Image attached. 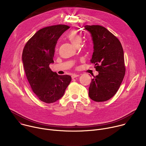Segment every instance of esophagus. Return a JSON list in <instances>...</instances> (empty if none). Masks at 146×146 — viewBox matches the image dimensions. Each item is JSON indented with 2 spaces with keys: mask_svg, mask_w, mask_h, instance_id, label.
<instances>
[{
  "mask_svg": "<svg viewBox=\"0 0 146 146\" xmlns=\"http://www.w3.org/2000/svg\"><path fill=\"white\" fill-rule=\"evenodd\" d=\"M78 76H79L78 74H73L72 75V78H76V77H78Z\"/></svg>",
  "mask_w": 146,
  "mask_h": 146,
  "instance_id": "esophagus-1",
  "label": "esophagus"
}]
</instances>
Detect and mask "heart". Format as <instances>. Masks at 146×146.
Instances as JSON below:
<instances>
[{"label":"heart","mask_w":146,"mask_h":146,"mask_svg":"<svg viewBox=\"0 0 146 146\" xmlns=\"http://www.w3.org/2000/svg\"><path fill=\"white\" fill-rule=\"evenodd\" d=\"M67 38L70 41L71 43L75 47L79 46L82 41L81 36L76 31L74 30L71 31L68 33Z\"/></svg>","instance_id":"heart-1"}]
</instances>
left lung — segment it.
<instances>
[{
	"mask_svg": "<svg viewBox=\"0 0 146 146\" xmlns=\"http://www.w3.org/2000/svg\"><path fill=\"white\" fill-rule=\"evenodd\" d=\"M91 35L94 52L91 62L99 74L89 87V96L95 102H104L117 92L125 73L123 51L119 40L105 27L86 25Z\"/></svg>",
	"mask_w": 146,
	"mask_h": 146,
	"instance_id": "1",
	"label": "left lung"
}]
</instances>
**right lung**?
<instances>
[{"label":"right lung","mask_w":146,"mask_h":146,"mask_svg":"<svg viewBox=\"0 0 146 146\" xmlns=\"http://www.w3.org/2000/svg\"><path fill=\"white\" fill-rule=\"evenodd\" d=\"M69 28L58 25L41 29L23 50V63L29 84L37 97L47 103L55 102L63 96L72 80L71 76L58 75L49 67L54 63L58 38Z\"/></svg>","instance_id":"1"}]
</instances>
